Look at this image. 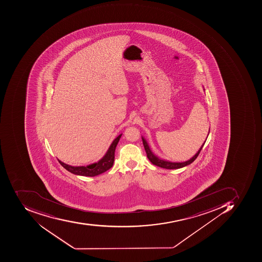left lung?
<instances>
[{"label":"left lung","instance_id":"8db88e82","mask_svg":"<svg viewBox=\"0 0 262 262\" xmlns=\"http://www.w3.org/2000/svg\"><path fill=\"white\" fill-rule=\"evenodd\" d=\"M209 130H210V128H209ZM208 136H209V135H208ZM142 139L145 152H146V154H147L148 159L150 161V162L152 163V164L158 166V167H161V168H166V169H178V168H183L185 166L189 165V164L193 162V161L198 158V156L200 154L201 150H202V147H203V145H205L206 139H205V142L202 144V146H201L199 150L198 151L197 154H195L193 158H190L188 161H184V162H171V161H166V160H163L161 159V158H158V156H156L155 154L152 152L150 148H149V144L146 142V140H145L143 137H142Z\"/></svg>","mask_w":262,"mask_h":262}]
</instances>
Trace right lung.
Here are the masks:
<instances>
[{
	"label": "right lung",
	"mask_w": 262,
	"mask_h": 262,
	"mask_svg": "<svg viewBox=\"0 0 262 262\" xmlns=\"http://www.w3.org/2000/svg\"><path fill=\"white\" fill-rule=\"evenodd\" d=\"M121 135L122 134L113 140L106 154H104V157L98 162L88 166H77V167L64 164L58 159L59 163L63 166L65 169L70 171L72 174L82 176V177H96L113 167V163H114L115 150H116V147L120 141Z\"/></svg>",
	"instance_id": "right-lung-1"
}]
</instances>
